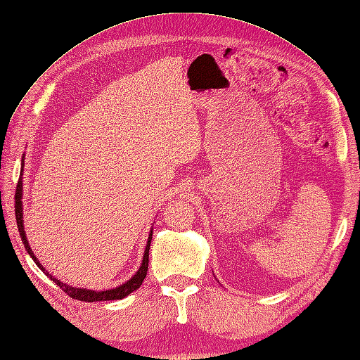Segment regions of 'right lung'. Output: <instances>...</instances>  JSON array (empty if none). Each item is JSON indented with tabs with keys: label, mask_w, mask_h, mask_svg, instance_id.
<instances>
[{
	"label": "right lung",
	"mask_w": 360,
	"mask_h": 360,
	"mask_svg": "<svg viewBox=\"0 0 360 360\" xmlns=\"http://www.w3.org/2000/svg\"><path fill=\"white\" fill-rule=\"evenodd\" d=\"M23 167V165H22ZM23 179L20 176L19 181H18V188H16V196H14V211H16V221H18V227H19V233L22 238L23 245L27 251V254L31 255L32 260L37 263V266L46 273V275L54 282L57 283V286H60L62 291H65L69 297L79 300V301H89V303H94V301H110V300H122L127 295H130L131 292H134L137 288H140V285L145 281L146 275H148V267H149V248H150V240H152V233H153V227L150 229L149 232V238H148V243L145 248V254H143V260L141 264L139 267V270L136 271V275L128 279L125 283L117 286V288L112 290H106V291H93V290H87V288H77V286H70L59 279H56L51 273H49L44 266H42L38 258L34 255V251L30 247V242L26 239V233H25V227H23Z\"/></svg>",
	"instance_id": "obj_1"
}]
</instances>
